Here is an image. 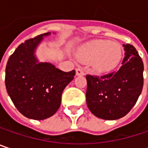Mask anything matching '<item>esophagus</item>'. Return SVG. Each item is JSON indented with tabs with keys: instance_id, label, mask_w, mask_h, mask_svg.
<instances>
[{
	"instance_id": "1",
	"label": "esophagus",
	"mask_w": 148,
	"mask_h": 148,
	"mask_svg": "<svg viewBox=\"0 0 148 148\" xmlns=\"http://www.w3.org/2000/svg\"><path fill=\"white\" fill-rule=\"evenodd\" d=\"M84 74H85V72H84L83 69H81V68L76 69V75H84Z\"/></svg>"
}]
</instances>
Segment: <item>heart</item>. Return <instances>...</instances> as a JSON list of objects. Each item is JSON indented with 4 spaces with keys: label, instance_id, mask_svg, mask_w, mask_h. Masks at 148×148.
<instances>
[{
    "label": "heart",
    "instance_id": "obj_1",
    "mask_svg": "<svg viewBox=\"0 0 148 148\" xmlns=\"http://www.w3.org/2000/svg\"><path fill=\"white\" fill-rule=\"evenodd\" d=\"M123 50L116 42L95 40L80 48L78 57L83 62H91L92 67L100 72L115 69L121 61Z\"/></svg>",
    "mask_w": 148,
    "mask_h": 148
}]
</instances>
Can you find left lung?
Wrapping results in <instances>:
<instances>
[{"mask_svg": "<svg viewBox=\"0 0 148 148\" xmlns=\"http://www.w3.org/2000/svg\"><path fill=\"white\" fill-rule=\"evenodd\" d=\"M123 47L125 56L117 72L86 76L87 106L94 116L104 120H116L126 116L142 91V60L133 45L127 44Z\"/></svg>", "mask_w": 148, "mask_h": 148, "instance_id": "1", "label": "left lung"}]
</instances>
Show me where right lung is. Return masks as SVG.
I'll use <instances>...</instances> for the list:
<instances>
[{"instance_id":"1","label":"right lung","mask_w":148,"mask_h":148,"mask_svg":"<svg viewBox=\"0 0 148 148\" xmlns=\"http://www.w3.org/2000/svg\"><path fill=\"white\" fill-rule=\"evenodd\" d=\"M49 35L50 32L38 35L18 45L6 67L5 84L9 97L22 115L34 120H44L57 111L62 93L75 75L74 70L63 72L36 58V48Z\"/></svg>"}]
</instances>
